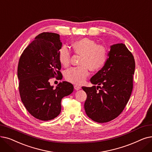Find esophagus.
Returning a JSON list of instances; mask_svg holds the SVG:
<instances>
[{
  "mask_svg": "<svg viewBox=\"0 0 152 152\" xmlns=\"http://www.w3.org/2000/svg\"><path fill=\"white\" fill-rule=\"evenodd\" d=\"M74 88H75V89L77 91V90H80L81 88V86H77V85H75L74 86Z\"/></svg>",
  "mask_w": 152,
  "mask_h": 152,
  "instance_id": "1",
  "label": "esophagus"
}]
</instances>
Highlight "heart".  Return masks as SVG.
<instances>
[{
    "label": "heart",
    "instance_id": "heart-1",
    "mask_svg": "<svg viewBox=\"0 0 152 152\" xmlns=\"http://www.w3.org/2000/svg\"><path fill=\"white\" fill-rule=\"evenodd\" d=\"M71 47L76 54L81 56L79 63L80 66L66 71L65 78L71 83L82 84L89 75L88 68L97 71L105 65L108 58V50L105 46L97 45L95 41L87 38L77 39L72 43ZM58 60L65 68L69 65L71 53L66 47L59 50Z\"/></svg>",
    "mask_w": 152,
    "mask_h": 152
}]
</instances>
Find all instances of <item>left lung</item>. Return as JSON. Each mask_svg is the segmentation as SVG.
Masks as SVG:
<instances>
[{"instance_id": "left-lung-1", "label": "left lung", "mask_w": 152, "mask_h": 152, "mask_svg": "<svg viewBox=\"0 0 152 152\" xmlns=\"http://www.w3.org/2000/svg\"><path fill=\"white\" fill-rule=\"evenodd\" d=\"M108 56L104 67L90 80L97 86L82 87L87 94L86 113L98 123L109 122L119 115L133 89L135 63L132 53L124 44L117 43L111 46Z\"/></svg>"}]
</instances>
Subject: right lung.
I'll list each match as a JSON object with an SVG mask.
<instances>
[{
	"label": "right lung",
	"mask_w": 152,
	"mask_h": 152,
	"mask_svg": "<svg viewBox=\"0 0 152 152\" xmlns=\"http://www.w3.org/2000/svg\"><path fill=\"white\" fill-rule=\"evenodd\" d=\"M62 43L60 35L43 32L35 38L19 59L17 75L21 100L28 113L37 119L47 121L60 114L62 99L71 94L74 86L66 81L55 89L49 80H62L58 52Z\"/></svg>",
	"instance_id": "1"
}]
</instances>
